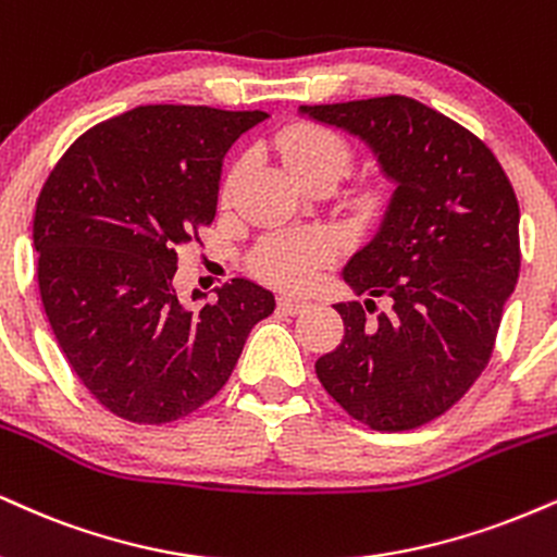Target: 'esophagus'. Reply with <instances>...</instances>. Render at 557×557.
Segmentation results:
<instances>
[{"label": "esophagus", "instance_id": "esophagus-1", "mask_svg": "<svg viewBox=\"0 0 557 557\" xmlns=\"http://www.w3.org/2000/svg\"><path fill=\"white\" fill-rule=\"evenodd\" d=\"M308 306H311V304H308L306 298L293 296V293H283V296L277 298V308H280V311L290 313V317H296V313H304Z\"/></svg>", "mask_w": 557, "mask_h": 557}]
</instances>
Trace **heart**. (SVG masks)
Returning <instances> with one entry per match:
<instances>
[{
    "instance_id": "obj_1",
    "label": "heart",
    "mask_w": 557,
    "mask_h": 557,
    "mask_svg": "<svg viewBox=\"0 0 557 557\" xmlns=\"http://www.w3.org/2000/svg\"><path fill=\"white\" fill-rule=\"evenodd\" d=\"M274 150L285 160L287 169L308 184L326 178L337 181L352 163V145L345 134L321 124H290L274 137ZM246 173V160H238L223 181V202H231L240 178ZM332 257V244L321 233H280L270 236L253 253V267L274 283L298 287L313 277V272Z\"/></svg>"
}]
</instances>
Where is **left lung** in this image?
<instances>
[{
	"instance_id": "obj_1",
	"label": "left lung",
	"mask_w": 557,
	"mask_h": 557,
	"mask_svg": "<svg viewBox=\"0 0 557 557\" xmlns=\"http://www.w3.org/2000/svg\"><path fill=\"white\" fill-rule=\"evenodd\" d=\"M358 134L397 184L379 233L345 264L343 343L317 376L373 431H412L470 392L519 277V202L493 150L407 96L300 106ZM373 297H386L380 312ZM380 313L376 314L375 311Z\"/></svg>"
}]
</instances>
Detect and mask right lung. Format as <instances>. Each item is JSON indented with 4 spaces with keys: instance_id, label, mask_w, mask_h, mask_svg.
<instances>
[{
    "instance_id": "1",
    "label": "right lung",
    "mask_w": 557,
    "mask_h": 557,
    "mask_svg": "<svg viewBox=\"0 0 557 557\" xmlns=\"http://www.w3.org/2000/svg\"><path fill=\"white\" fill-rule=\"evenodd\" d=\"M264 119L137 106L77 137L38 194L44 311L66 363L116 418L165 425L199 410L274 311L272 293L244 277L199 311L173 290L178 251L214 220L227 147Z\"/></svg>"
}]
</instances>
